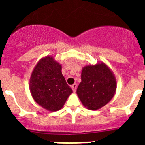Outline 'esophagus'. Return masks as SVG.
<instances>
[{
    "instance_id": "esophagus-1",
    "label": "esophagus",
    "mask_w": 145,
    "mask_h": 145,
    "mask_svg": "<svg viewBox=\"0 0 145 145\" xmlns=\"http://www.w3.org/2000/svg\"><path fill=\"white\" fill-rule=\"evenodd\" d=\"M71 88H72V91H73L74 92H75V91H76V89H77V84H74L72 86Z\"/></svg>"
}]
</instances>
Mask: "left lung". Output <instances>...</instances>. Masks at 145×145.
<instances>
[{
  "label": "left lung",
  "instance_id": "left-lung-1",
  "mask_svg": "<svg viewBox=\"0 0 145 145\" xmlns=\"http://www.w3.org/2000/svg\"><path fill=\"white\" fill-rule=\"evenodd\" d=\"M116 88L117 80L112 70L105 62L98 61L82 68L77 95L86 108L97 110L113 98Z\"/></svg>",
  "mask_w": 145,
  "mask_h": 145
}]
</instances>
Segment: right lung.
I'll return each mask as SVG.
<instances>
[{"mask_svg":"<svg viewBox=\"0 0 145 145\" xmlns=\"http://www.w3.org/2000/svg\"><path fill=\"white\" fill-rule=\"evenodd\" d=\"M29 87L35 102L52 112L61 110L72 93L61 73V65L51 55L40 59L34 67Z\"/></svg>","mask_w":145,"mask_h":145,"instance_id":"obj_1","label":"right lung"}]
</instances>
